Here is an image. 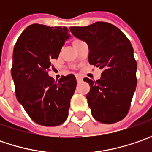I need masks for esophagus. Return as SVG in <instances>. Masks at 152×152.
Returning <instances> with one entry per match:
<instances>
[{
  "label": "esophagus",
  "instance_id": "34e87169",
  "mask_svg": "<svg viewBox=\"0 0 152 152\" xmlns=\"http://www.w3.org/2000/svg\"><path fill=\"white\" fill-rule=\"evenodd\" d=\"M76 79H77V81H78V82H81V81L83 80V79H82L80 76H77V77H76Z\"/></svg>",
  "mask_w": 152,
  "mask_h": 152
}]
</instances>
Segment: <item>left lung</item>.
I'll return each mask as SVG.
<instances>
[{"mask_svg":"<svg viewBox=\"0 0 152 152\" xmlns=\"http://www.w3.org/2000/svg\"><path fill=\"white\" fill-rule=\"evenodd\" d=\"M69 29L88 45L90 64L102 70L96 81L84 79L91 86L86 98L93 118L102 124L124 118L137 85V63L130 41L118 28L105 22Z\"/></svg>","mask_w":152,"mask_h":152,"instance_id":"obj_1","label":"left lung"}]
</instances>
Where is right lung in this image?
I'll list each match as a JSON object with an SVG mask.
<instances>
[{
    "label": "right lung",
    "instance_id": "1",
    "mask_svg": "<svg viewBox=\"0 0 152 152\" xmlns=\"http://www.w3.org/2000/svg\"><path fill=\"white\" fill-rule=\"evenodd\" d=\"M69 38L66 27L35 23L24 29L13 49L11 73L17 100L40 125H60L68 116L76 78L69 74L56 82L47 70Z\"/></svg>",
    "mask_w": 152,
    "mask_h": 152
}]
</instances>
